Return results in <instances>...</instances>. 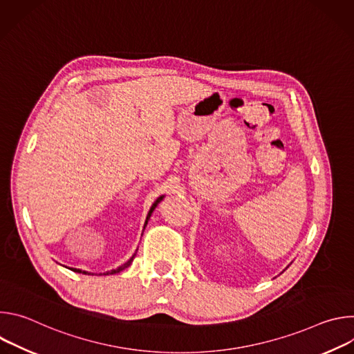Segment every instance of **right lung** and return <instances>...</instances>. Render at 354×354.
I'll list each match as a JSON object with an SVG mask.
<instances>
[{"mask_svg":"<svg viewBox=\"0 0 354 354\" xmlns=\"http://www.w3.org/2000/svg\"><path fill=\"white\" fill-rule=\"evenodd\" d=\"M164 198V196H160L156 201H154V205L153 206H151V209H149V212H148V214H147V218H145V224H144V228H145V225H147V223H148V220H149V217H151V214H153V212L156 210V207L158 206V203H160V201ZM136 254H137V252H136ZM136 254L124 263V265H122V266H119L118 269H113V270H111V272H106V273H104L105 276L106 274H116V273H120L122 270H124L126 268H129L130 265H131V262H133V259H134V257H136ZM73 272H75V273H82V274H93V273H88V272H85V270H81V269H74V268H70ZM100 274H102V273H100Z\"/></svg>","mask_w":354,"mask_h":354,"instance_id":"obj_1","label":"right lung"}]
</instances>
